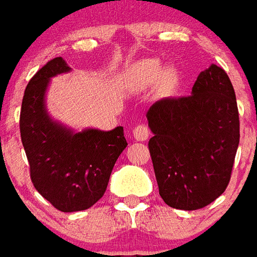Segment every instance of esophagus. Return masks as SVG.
<instances>
[{"mask_svg":"<svg viewBox=\"0 0 257 257\" xmlns=\"http://www.w3.org/2000/svg\"><path fill=\"white\" fill-rule=\"evenodd\" d=\"M150 131L148 128V126H145V124H138L137 127H134V130H133V136L136 138V141H140V142H144L149 138Z\"/></svg>","mask_w":257,"mask_h":257,"instance_id":"obj_1","label":"esophagus"}]
</instances>
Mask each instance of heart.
I'll return each mask as SVG.
<instances>
[{
    "label": "heart",
    "instance_id": "heart-1",
    "mask_svg": "<svg viewBox=\"0 0 257 257\" xmlns=\"http://www.w3.org/2000/svg\"><path fill=\"white\" fill-rule=\"evenodd\" d=\"M160 88L163 90H172L177 82V77L175 70L172 69H167L163 71L161 62L158 59H145L140 62L134 69L133 73V82L136 84L138 88H146L157 81Z\"/></svg>",
    "mask_w": 257,
    "mask_h": 257
}]
</instances>
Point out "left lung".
Masks as SVG:
<instances>
[{
	"mask_svg": "<svg viewBox=\"0 0 257 257\" xmlns=\"http://www.w3.org/2000/svg\"><path fill=\"white\" fill-rule=\"evenodd\" d=\"M146 117L164 202L191 211L222 195L240 142L236 93L226 71L211 65L198 76L190 96L158 100Z\"/></svg>",
	"mask_w": 257,
	"mask_h": 257,
	"instance_id": "1",
	"label": "left lung"
}]
</instances>
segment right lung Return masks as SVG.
<instances>
[{"label": "right lung", "mask_w": 257, "mask_h": 257, "mask_svg": "<svg viewBox=\"0 0 257 257\" xmlns=\"http://www.w3.org/2000/svg\"><path fill=\"white\" fill-rule=\"evenodd\" d=\"M70 70L61 57L48 61L27 85L20 112L31 180L44 199L63 213L89 209L103 196L113 165L127 146L121 126L77 133L48 115L50 80Z\"/></svg>", "instance_id": "add662e5"}]
</instances>
